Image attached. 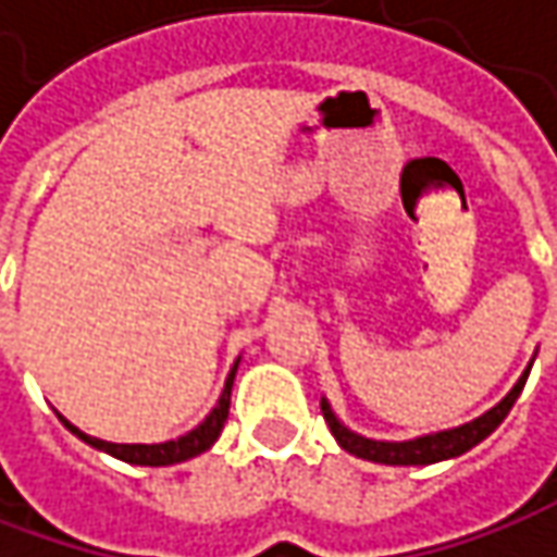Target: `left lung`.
Masks as SVG:
<instances>
[{
	"label": "left lung",
	"mask_w": 557,
	"mask_h": 557,
	"mask_svg": "<svg viewBox=\"0 0 557 557\" xmlns=\"http://www.w3.org/2000/svg\"><path fill=\"white\" fill-rule=\"evenodd\" d=\"M536 355L530 357L528 370L521 373V379L511 385V392L490 407L484 416L462 422L456 429H444V432H429L419 434V437H407V441H379V437H367V434H357L355 429H348L333 410V404L326 397H320V410L323 419L330 425V432L338 441L342 450H348L357 459H367V462H379V466H434V462H444V459H456L462 453H469L471 447H478L487 434L499 429V422L506 419L508 410L515 407L518 394L524 392V382H528L530 367H533Z\"/></svg>",
	"instance_id": "1"
}]
</instances>
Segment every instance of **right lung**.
Segmentation results:
<instances>
[{
    "mask_svg": "<svg viewBox=\"0 0 557 557\" xmlns=\"http://www.w3.org/2000/svg\"><path fill=\"white\" fill-rule=\"evenodd\" d=\"M237 367H240V357L234 360L231 373L224 379V388H221L219 400H215V407L209 410V416L202 419L197 429H190V432L182 434V437H175V441H163V444H113V441H101V437H91V434L79 432V429H76L70 419H64L61 412H58V419H61L64 429H67L70 434H76L83 444L107 453V456H113V459H123L128 466H153V469H160V466L187 462V459L200 456V453H206L215 441H219L221 429H224V422H227V410H231V388H234Z\"/></svg>",
    "mask_w": 557,
    "mask_h": 557,
    "instance_id": "add662e5",
    "label": "right lung"
}]
</instances>
